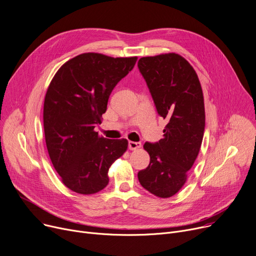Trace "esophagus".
Returning a JSON list of instances; mask_svg holds the SVG:
<instances>
[{"label": "esophagus", "instance_id": "obj_1", "mask_svg": "<svg viewBox=\"0 0 256 256\" xmlns=\"http://www.w3.org/2000/svg\"><path fill=\"white\" fill-rule=\"evenodd\" d=\"M141 143L140 142H132V141H130L128 142V148L130 150H136L138 148H141Z\"/></svg>", "mask_w": 256, "mask_h": 256}]
</instances>
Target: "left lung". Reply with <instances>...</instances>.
<instances>
[{
	"instance_id": "1",
	"label": "left lung",
	"mask_w": 256,
	"mask_h": 256,
	"mask_svg": "<svg viewBox=\"0 0 256 256\" xmlns=\"http://www.w3.org/2000/svg\"><path fill=\"white\" fill-rule=\"evenodd\" d=\"M158 114L168 120L164 138L146 142L147 168L138 172L140 184L160 198L180 191L198 156L205 128L204 99L198 76L176 53L143 57L138 62Z\"/></svg>"
}]
</instances>
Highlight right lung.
<instances>
[{
  "label": "right lung",
  "mask_w": 256,
  "mask_h": 256,
  "mask_svg": "<svg viewBox=\"0 0 256 256\" xmlns=\"http://www.w3.org/2000/svg\"><path fill=\"white\" fill-rule=\"evenodd\" d=\"M136 57L80 54L53 78L44 103L46 145L67 188L95 194L108 184V170L128 149V141L98 134L111 92L134 68Z\"/></svg>",
  "instance_id": "add662e5"
}]
</instances>
